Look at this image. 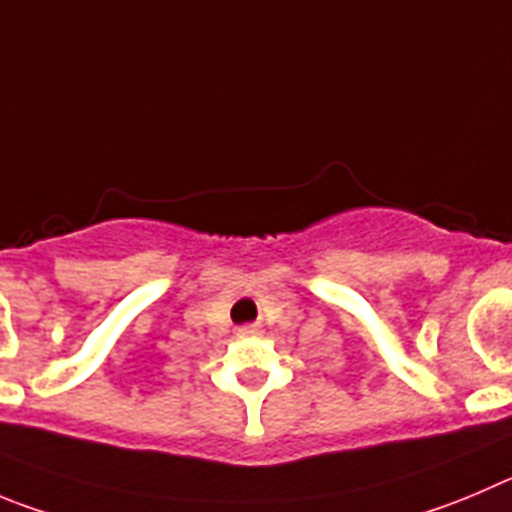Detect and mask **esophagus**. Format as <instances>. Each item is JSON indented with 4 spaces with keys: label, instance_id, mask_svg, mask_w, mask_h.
<instances>
[{
    "label": "esophagus",
    "instance_id": "1",
    "mask_svg": "<svg viewBox=\"0 0 512 512\" xmlns=\"http://www.w3.org/2000/svg\"><path fill=\"white\" fill-rule=\"evenodd\" d=\"M240 333H242V336H255L257 328H255V326H242Z\"/></svg>",
    "mask_w": 512,
    "mask_h": 512
}]
</instances>
